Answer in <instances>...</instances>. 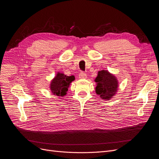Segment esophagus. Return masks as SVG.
Instances as JSON below:
<instances>
[{
  "mask_svg": "<svg viewBox=\"0 0 159 159\" xmlns=\"http://www.w3.org/2000/svg\"><path fill=\"white\" fill-rule=\"evenodd\" d=\"M79 78L80 79H87V75L85 73H84L83 72H80V74H79Z\"/></svg>",
  "mask_w": 159,
  "mask_h": 159,
  "instance_id": "1",
  "label": "esophagus"
}]
</instances>
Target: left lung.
I'll return each mask as SVG.
<instances>
[{"instance_id": "1", "label": "left lung", "mask_w": 159, "mask_h": 159, "mask_svg": "<svg viewBox=\"0 0 159 159\" xmlns=\"http://www.w3.org/2000/svg\"><path fill=\"white\" fill-rule=\"evenodd\" d=\"M94 82L97 83L95 91L102 99L109 101L116 94L119 82L116 77L107 70L98 71Z\"/></svg>"}]
</instances>
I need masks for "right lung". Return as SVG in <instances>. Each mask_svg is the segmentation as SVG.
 <instances>
[{
	"mask_svg": "<svg viewBox=\"0 0 159 159\" xmlns=\"http://www.w3.org/2000/svg\"><path fill=\"white\" fill-rule=\"evenodd\" d=\"M73 75L66 76L64 73L58 72L56 76L51 81L50 90L51 93L57 97H64L67 94L68 89L70 83L75 80Z\"/></svg>",
	"mask_w": 159,
	"mask_h": 159,
	"instance_id": "1",
	"label": "right lung"
}]
</instances>
